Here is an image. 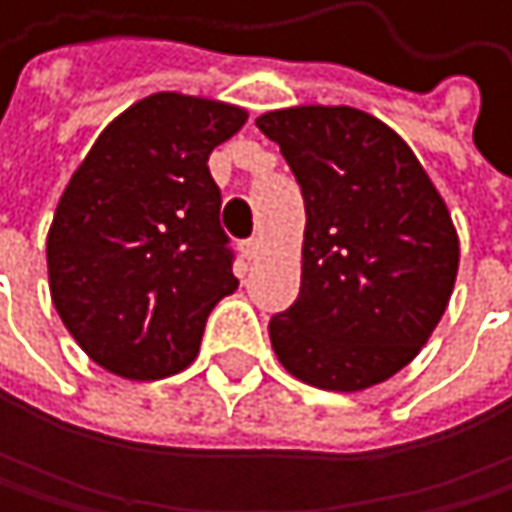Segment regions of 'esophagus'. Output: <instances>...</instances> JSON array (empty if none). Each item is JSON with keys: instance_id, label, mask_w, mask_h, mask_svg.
<instances>
[{"instance_id": "34e87169", "label": "esophagus", "mask_w": 512, "mask_h": 512, "mask_svg": "<svg viewBox=\"0 0 512 512\" xmlns=\"http://www.w3.org/2000/svg\"><path fill=\"white\" fill-rule=\"evenodd\" d=\"M242 254L248 261H254L261 254V239H248V242H242Z\"/></svg>"}]
</instances>
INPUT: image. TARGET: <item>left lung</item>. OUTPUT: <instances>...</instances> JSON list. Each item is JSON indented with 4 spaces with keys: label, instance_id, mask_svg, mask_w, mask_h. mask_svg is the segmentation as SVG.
<instances>
[{
    "label": "left lung",
    "instance_id": "1",
    "mask_svg": "<svg viewBox=\"0 0 512 512\" xmlns=\"http://www.w3.org/2000/svg\"><path fill=\"white\" fill-rule=\"evenodd\" d=\"M301 184V294L270 319L298 381L356 393L421 353L458 279L445 199L402 137L356 107L301 104L258 116Z\"/></svg>",
    "mask_w": 512,
    "mask_h": 512
}]
</instances>
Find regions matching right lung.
<instances>
[{
	"label": "right lung",
	"mask_w": 512,
	"mask_h": 512,
	"mask_svg": "<svg viewBox=\"0 0 512 512\" xmlns=\"http://www.w3.org/2000/svg\"><path fill=\"white\" fill-rule=\"evenodd\" d=\"M248 110L156 91L122 110L73 171L48 227L51 304L91 362L125 381L184 371L236 291L208 156Z\"/></svg>",
	"instance_id": "1"
}]
</instances>
